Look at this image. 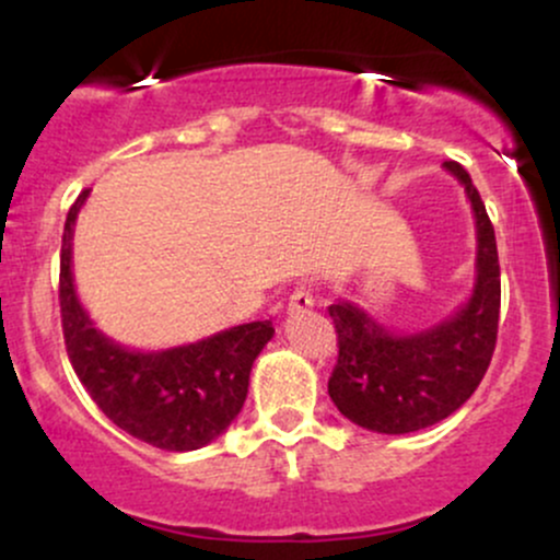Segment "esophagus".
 Segmentation results:
<instances>
[{"label":"esophagus","instance_id":"obj_1","mask_svg":"<svg viewBox=\"0 0 560 560\" xmlns=\"http://www.w3.org/2000/svg\"><path fill=\"white\" fill-rule=\"evenodd\" d=\"M316 305V298H313V289L307 284H300L289 294V313H305Z\"/></svg>","mask_w":560,"mask_h":560}]
</instances>
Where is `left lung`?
Returning <instances> with one entry per match:
<instances>
[{"instance_id":"8db88e82","label":"left lung","mask_w":560,"mask_h":560,"mask_svg":"<svg viewBox=\"0 0 560 560\" xmlns=\"http://www.w3.org/2000/svg\"><path fill=\"white\" fill-rule=\"evenodd\" d=\"M445 168L464 184L477 218V284L458 313L419 334H392L355 302L329 305L339 355L329 397L345 419L378 434H408L458 410L490 369L500 320L494 229L464 165Z\"/></svg>"}]
</instances>
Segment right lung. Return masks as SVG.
Masks as SVG:
<instances>
[{
  "label": "right lung",
  "mask_w": 560,
  "mask_h": 560,
  "mask_svg": "<svg viewBox=\"0 0 560 560\" xmlns=\"http://www.w3.org/2000/svg\"><path fill=\"white\" fill-rule=\"evenodd\" d=\"M89 189L70 205L60 249V313L75 376L102 413L147 445L186 453L205 447L240 416L255 358L271 342V320L234 326L202 342L137 352L96 331L70 271L73 226Z\"/></svg>",
  "instance_id": "add662e5"
}]
</instances>
